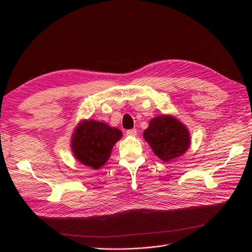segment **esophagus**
Segmentation results:
<instances>
[{"mask_svg":"<svg viewBox=\"0 0 252 252\" xmlns=\"http://www.w3.org/2000/svg\"><path fill=\"white\" fill-rule=\"evenodd\" d=\"M126 133L129 136H135L136 135V129H129V130H127Z\"/></svg>","mask_w":252,"mask_h":252,"instance_id":"34e87169","label":"esophagus"}]
</instances>
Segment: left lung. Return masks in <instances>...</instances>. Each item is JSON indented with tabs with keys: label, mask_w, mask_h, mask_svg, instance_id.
Returning <instances> with one entry per match:
<instances>
[{
	"label": "left lung",
	"mask_w": 252,
	"mask_h": 252,
	"mask_svg": "<svg viewBox=\"0 0 252 252\" xmlns=\"http://www.w3.org/2000/svg\"><path fill=\"white\" fill-rule=\"evenodd\" d=\"M143 136L155 155L166 163L184 155L191 144L188 128L169 114L150 120Z\"/></svg>",
	"instance_id": "1"
}]
</instances>
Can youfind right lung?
<instances>
[{
  "mask_svg": "<svg viewBox=\"0 0 252 252\" xmlns=\"http://www.w3.org/2000/svg\"><path fill=\"white\" fill-rule=\"evenodd\" d=\"M122 136V131L116 127L94 120H83L72 133L71 151L83 165L100 169L108 161L114 144Z\"/></svg>",
  "mask_w": 252,
  "mask_h": 252,
  "instance_id": "1",
  "label": "right lung"
}]
</instances>
